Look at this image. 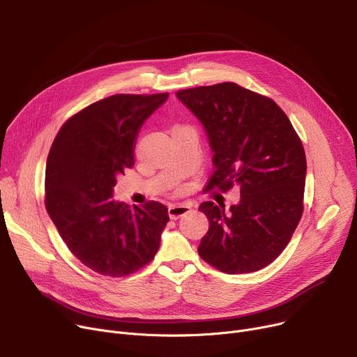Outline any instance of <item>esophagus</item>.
<instances>
[{
  "mask_svg": "<svg viewBox=\"0 0 357 357\" xmlns=\"http://www.w3.org/2000/svg\"><path fill=\"white\" fill-rule=\"evenodd\" d=\"M190 211H191V205H186V204H174L167 208V214L171 217V220H178L179 217H182L183 214Z\"/></svg>",
  "mask_w": 357,
  "mask_h": 357,
  "instance_id": "34e87169",
  "label": "esophagus"
}]
</instances>
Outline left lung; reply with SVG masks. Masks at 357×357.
<instances>
[{"mask_svg":"<svg viewBox=\"0 0 357 357\" xmlns=\"http://www.w3.org/2000/svg\"><path fill=\"white\" fill-rule=\"evenodd\" d=\"M208 136L214 174L205 191L240 186L226 213L205 201L210 227L199 256L224 273L256 272L282 253L304 211L307 159L301 140L279 105L233 82L176 92Z\"/></svg>","mask_w":357,"mask_h":357,"instance_id":"obj_1","label":"left lung"}]
</instances>
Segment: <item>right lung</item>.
<instances>
[{
    "instance_id": "obj_1",
    "label": "right lung",
    "mask_w": 357,
    "mask_h": 357,
    "mask_svg": "<svg viewBox=\"0 0 357 357\" xmlns=\"http://www.w3.org/2000/svg\"><path fill=\"white\" fill-rule=\"evenodd\" d=\"M169 93H117L72 116L46 162V210L68 249L104 276H127L159 250L169 221L163 204L133 207L112 198L117 176L135 165L143 123Z\"/></svg>"
}]
</instances>
